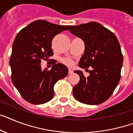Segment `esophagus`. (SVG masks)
<instances>
[{
	"mask_svg": "<svg viewBox=\"0 0 133 133\" xmlns=\"http://www.w3.org/2000/svg\"><path fill=\"white\" fill-rule=\"evenodd\" d=\"M73 73V69H69V74H72Z\"/></svg>",
	"mask_w": 133,
	"mask_h": 133,
	"instance_id": "obj_1",
	"label": "esophagus"
}]
</instances>
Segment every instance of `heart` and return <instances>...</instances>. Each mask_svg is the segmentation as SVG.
Instances as JSON below:
<instances>
[{
	"label": "heart",
	"instance_id": "obj_1",
	"mask_svg": "<svg viewBox=\"0 0 133 133\" xmlns=\"http://www.w3.org/2000/svg\"><path fill=\"white\" fill-rule=\"evenodd\" d=\"M62 62L64 64L67 66H71L73 64V60H71V58H64L62 59Z\"/></svg>",
	"mask_w": 133,
	"mask_h": 133
}]
</instances>
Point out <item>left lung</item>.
<instances>
[{
  "instance_id": "left-lung-1",
  "label": "left lung",
  "mask_w": 133,
  "mask_h": 133,
  "mask_svg": "<svg viewBox=\"0 0 133 133\" xmlns=\"http://www.w3.org/2000/svg\"><path fill=\"white\" fill-rule=\"evenodd\" d=\"M68 28L85 44L79 66L92 68L88 77L82 71H74L80 77L73 87L74 98L87 105L103 103L110 97L120 79L123 56L119 41L112 32L95 22L68 26Z\"/></svg>"
}]
</instances>
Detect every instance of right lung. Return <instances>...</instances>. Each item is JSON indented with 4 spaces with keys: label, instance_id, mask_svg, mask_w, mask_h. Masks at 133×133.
Listing matches in <instances>:
<instances>
[{
    "label": "right lung",
    "instance_id": "right-lung-1",
    "mask_svg": "<svg viewBox=\"0 0 133 133\" xmlns=\"http://www.w3.org/2000/svg\"><path fill=\"white\" fill-rule=\"evenodd\" d=\"M67 28L40 19L21 30L15 37L9 60L11 80L26 101L35 105L49 101L54 95V84L68 75V68L61 63L55 64L50 71L41 66V60L53 55L55 36Z\"/></svg>",
    "mask_w": 133,
    "mask_h": 133
}]
</instances>
